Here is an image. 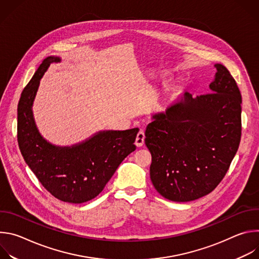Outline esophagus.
<instances>
[{
    "label": "esophagus",
    "instance_id": "1",
    "mask_svg": "<svg viewBox=\"0 0 259 259\" xmlns=\"http://www.w3.org/2000/svg\"><path fill=\"white\" fill-rule=\"evenodd\" d=\"M144 138H145L144 132H143L142 130H140V131L137 133V136H136V139H135V144H136V146H142L143 143H144Z\"/></svg>",
    "mask_w": 259,
    "mask_h": 259
}]
</instances>
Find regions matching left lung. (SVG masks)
<instances>
[{
	"instance_id": "1",
	"label": "left lung",
	"mask_w": 259,
	"mask_h": 259,
	"mask_svg": "<svg viewBox=\"0 0 259 259\" xmlns=\"http://www.w3.org/2000/svg\"><path fill=\"white\" fill-rule=\"evenodd\" d=\"M211 92H189L145 130L151 180L164 198L189 202L211 193L226 176L242 134V96L229 69L215 64Z\"/></svg>"
}]
</instances>
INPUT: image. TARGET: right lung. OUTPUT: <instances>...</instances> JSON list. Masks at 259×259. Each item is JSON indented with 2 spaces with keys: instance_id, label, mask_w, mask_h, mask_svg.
<instances>
[{
  "instance_id": "obj_1",
  "label": "right lung",
  "mask_w": 259,
  "mask_h": 259,
  "mask_svg": "<svg viewBox=\"0 0 259 259\" xmlns=\"http://www.w3.org/2000/svg\"><path fill=\"white\" fill-rule=\"evenodd\" d=\"M47 57L23 89L17 108V140L21 155L42 186L56 199L81 204L97 197L119 165L136 150L138 128L99 132L83 143L59 147L47 142L35 127L32 102L49 65Z\"/></svg>"
}]
</instances>
